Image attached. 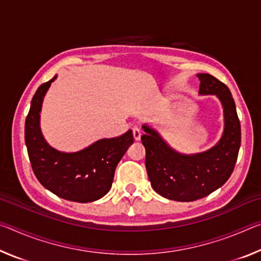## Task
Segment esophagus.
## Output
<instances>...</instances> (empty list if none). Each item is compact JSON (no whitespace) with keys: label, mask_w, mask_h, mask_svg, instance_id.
Returning a JSON list of instances; mask_svg holds the SVG:
<instances>
[{"label":"esophagus","mask_w":261,"mask_h":261,"mask_svg":"<svg viewBox=\"0 0 261 261\" xmlns=\"http://www.w3.org/2000/svg\"><path fill=\"white\" fill-rule=\"evenodd\" d=\"M132 135H134V138H135V140H140V136H141V132H140V130L138 129V127H134V129H132Z\"/></svg>","instance_id":"1"}]
</instances>
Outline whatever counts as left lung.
I'll return each mask as SVG.
<instances>
[{"instance_id": "8db88e82", "label": "left lung", "mask_w": 261, "mask_h": 261, "mask_svg": "<svg viewBox=\"0 0 261 261\" xmlns=\"http://www.w3.org/2000/svg\"><path fill=\"white\" fill-rule=\"evenodd\" d=\"M200 94H215L224 110V134L210 151L182 155L171 149L146 125L141 136L145 165L152 188L160 196L176 201H193L208 196L227 182L235 168L241 146V123L236 105L226 84L208 73H199Z\"/></svg>"}]
</instances>
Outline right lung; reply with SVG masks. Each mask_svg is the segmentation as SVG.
I'll return each instance as SVG.
<instances>
[{"instance_id":"obj_1","label":"right lung","mask_w":261,"mask_h":261,"mask_svg":"<svg viewBox=\"0 0 261 261\" xmlns=\"http://www.w3.org/2000/svg\"><path fill=\"white\" fill-rule=\"evenodd\" d=\"M55 78L39 86L26 116L25 144L31 166L39 182L57 197L77 202L98 200L112 188L117 163L134 143L132 131L98 140L81 152H57L46 143L39 126L43 96Z\"/></svg>"}]
</instances>
